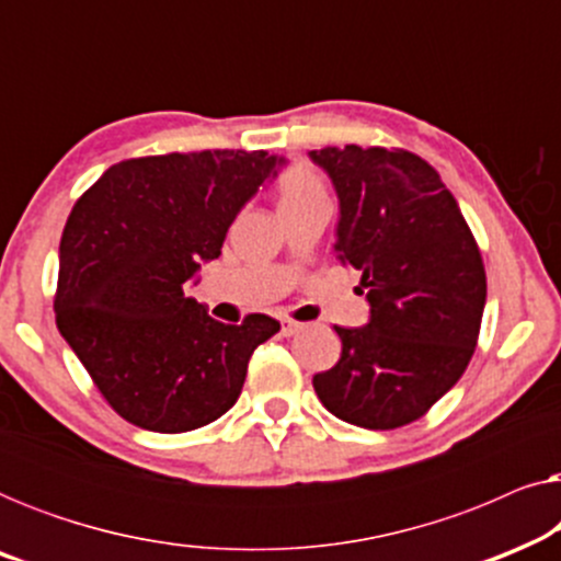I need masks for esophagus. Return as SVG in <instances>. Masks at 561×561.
<instances>
[{
  "mask_svg": "<svg viewBox=\"0 0 561 561\" xmlns=\"http://www.w3.org/2000/svg\"><path fill=\"white\" fill-rule=\"evenodd\" d=\"M304 329V324H298V321H294V319H283L280 321V332L286 334V336H294V334H298Z\"/></svg>",
  "mask_w": 561,
  "mask_h": 561,
  "instance_id": "obj_1",
  "label": "esophagus"
}]
</instances>
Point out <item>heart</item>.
Here are the masks:
<instances>
[{
    "label": "heart",
    "mask_w": 561,
    "mask_h": 561,
    "mask_svg": "<svg viewBox=\"0 0 561 561\" xmlns=\"http://www.w3.org/2000/svg\"><path fill=\"white\" fill-rule=\"evenodd\" d=\"M275 191H278L280 209L283 206H296L313 198H327V183L321 173L306 160H294L288 163L275 179Z\"/></svg>",
    "instance_id": "heart-1"
}]
</instances>
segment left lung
Returning <instances> with one entry per match:
<instances>
[{"instance_id":"left-lung-1","label":"left lung","mask_w":561,"mask_h":561,"mask_svg":"<svg viewBox=\"0 0 561 561\" xmlns=\"http://www.w3.org/2000/svg\"><path fill=\"white\" fill-rule=\"evenodd\" d=\"M340 196V263L363 273L370 324L334 327L342 355L313 375L329 413L398 428L424 416L470 365L485 309V265L439 173L403 148L309 152Z\"/></svg>"}]
</instances>
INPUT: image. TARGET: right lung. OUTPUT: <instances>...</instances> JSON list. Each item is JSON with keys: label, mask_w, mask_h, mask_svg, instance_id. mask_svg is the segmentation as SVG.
Listing matches in <instances>:
<instances>
[{"label": "right lung", "mask_w": 561, "mask_h": 561, "mask_svg": "<svg viewBox=\"0 0 561 561\" xmlns=\"http://www.w3.org/2000/svg\"><path fill=\"white\" fill-rule=\"evenodd\" d=\"M275 163L265 150L129 158L73 204L56 324L129 424L181 434L217 421L240 398L252 352L280 329L265 313L221 324L186 296Z\"/></svg>", "instance_id": "right-lung-1"}]
</instances>
